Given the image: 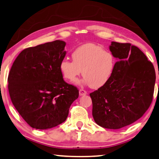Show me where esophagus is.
Here are the masks:
<instances>
[{"label":"esophagus","mask_w":159,"mask_h":159,"mask_svg":"<svg viewBox=\"0 0 159 159\" xmlns=\"http://www.w3.org/2000/svg\"><path fill=\"white\" fill-rule=\"evenodd\" d=\"M79 94H80V96H85L87 94V92L85 91V90L80 89L79 90Z\"/></svg>","instance_id":"1"}]
</instances>
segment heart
<instances>
[{
  "label": "heart",
  "mask_w": 159,
  "mask_h": 159,
  "mask_svg": "<svg viewBox=\"0 0 159 159\" xmlns=\"http://www.w3.org/2000/svg\"><path fill=\"white\" fill-rule=\"evenodd\" d=\"M71 58L73 61L67 58L61 61L59 68L62 76L67 81L73 82L82 70L83 79L76 83L91 85L94 89L101 88L109 81L116 65L112 53L92 43L74 49Z\"/></svg>",
  "instance_id": "1"
}]
</instances>
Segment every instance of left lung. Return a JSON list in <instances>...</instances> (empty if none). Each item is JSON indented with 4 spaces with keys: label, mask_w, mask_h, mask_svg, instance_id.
I'll use <instances>...</instances> for the list:
<instances>
[{
    "label": "left lung",
    "mask_w": 159,
    "mask_h": 159,
    "mask_svg": "<svg viewBox=\"0 0 159 159\" xmlns=\"http://www.w3.org/2000/svg\"><path fill=\"white\" fill-rule=\"evenodd\" d=\"M110 50L117 59L112 75L89 96L95 122L104 128L116 129L135 122L148 110L156 74L153 65L137 47L111 42Z\"/></svg>",
    "instance_id": "1"
}]
</instances>
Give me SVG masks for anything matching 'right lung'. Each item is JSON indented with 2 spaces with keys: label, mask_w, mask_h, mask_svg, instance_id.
<instances>
[{
  "label": "right lung",
  "mask_w": 159,
  "mask_h": 159,
  "mask_svg": "<svg viewBox=\"0 0 159 159\" xmlns=\"http://www.w3.org/2000/svg\"><path fill=\"white\" fill-rule=\"evenodd\" d=\"M65 45L57 40L25 49L9 71L12 103L33 128L48 129L63 123L79 97V90L64 81L59 68Z\"/></svg>",
  "instance_id": "1"
}]
</instances>
